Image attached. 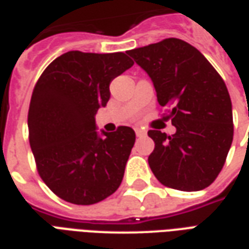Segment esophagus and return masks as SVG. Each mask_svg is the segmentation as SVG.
<instances>
[{"label":"esophagus","instance_id":"34e87169","mask_svg":"<svg viewBox=\"0 0 249 249\" xmlns=\"http://www.w3.org/2000/svg\"><path fill=\"white\" fill-rule=\"evenodd\" d=\"M135 134H137L138 138H143L147 135V132L144 131V130H142V128H139V127H137V128H135Z\"/></svg>","mask_w":249,"mask_h":249}]
</instances>
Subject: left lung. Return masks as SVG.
<instances>
[{
	"mask_svg": "<svg viewBox=\"0 0 249 249\" xmlns=\"http://www.w3.org/2000/svg\"><path fill=\"white\" fill-rule=\"evenodd\" d=\"M127 54L151 78L158 102L172 107L174 135L150 130L155 143L148 164L159 182L180 191L211 184L233 139L232 103L223 78L196 48L167 38Z\"/></svg>",
	"mask_w": 249,
	"mask_h": 249,
	"instance_id": "obj_1",
	"label": "left lung"
}]
</instances>
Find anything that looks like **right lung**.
Listing matches in <instances>:
<instances>
[{"mask_svg":"<svg viewBox=\"0 0 249 249\" xmlns=\"http://www.w3.org/2000/svg\"><path fill=\"white\" fill-rule=\"evenodd\" d=\"M134 65L124 53L74 50L55 58L38 79L29 107V142L38 174L57 196L89 206L122 183L135 143L131 127L97 131L95 114L110 83Z\"/></svg>","mask_w":249,"mask_h":249,"instance_id":"add662e5","label":"right lung"}]
</instances>
